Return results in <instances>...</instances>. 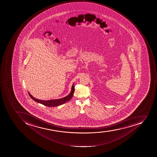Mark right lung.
<instances>
[{"label": "right lung", "instance_id": "add662e5", "mask_svg": "<svg viewBox=\"0 0 157 157\" xmlns=\"http://www.w3.org/2000/svg\"><path fill=\"white\" fill-rule=\"evenodd\" d=\"M74 92V84H73L72 86L71 90V92L68 95L66 96L65 97L63 98H59V99H56V100H47V101H43V100H39L33 97L30 93L28 92L29 95L30 96V97L34 100V101H36L38 103L42 104L45 106H48V107H53V106H57L59 105H61L62 104H65L66 102L68 101L69 100L73 97Z\"/></svg>", "mask_w": 157, "mask_h": 157}]
</instances>
